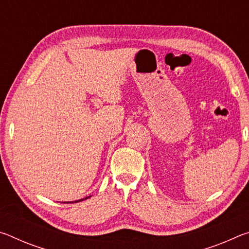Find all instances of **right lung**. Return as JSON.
<instances>
[{"mask_svg": "<svg viewBox=\"0 0 249 249\" xmlns=\"http://www.w3.org/2000/svg\"><path fill=\"white\" fill-rule=\"evenodd\" d=\"M90 196H87V197H84V199H80V200H75V201H71V202H67V203H77V202H81V201H83V200H87V199H89ZM66 203V202H65Z\"/></svg>", "mask_w": 249, "mask_h": 249, "instance_id": "add662e5", "label": "right lung"}]
</instances>
